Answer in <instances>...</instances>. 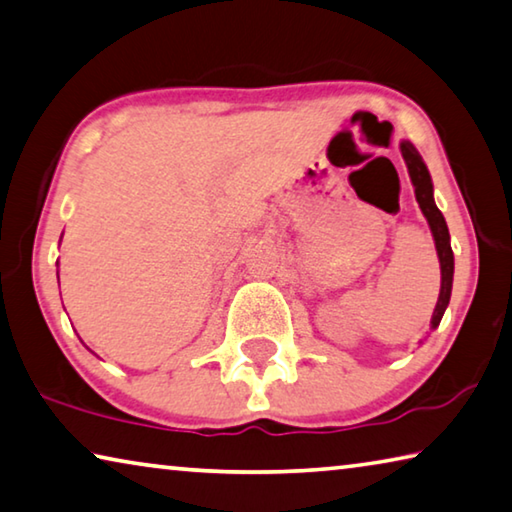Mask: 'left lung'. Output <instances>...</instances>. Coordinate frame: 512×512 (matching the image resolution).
Masks as SVG:
<instances>
[{"label": "left lung", "mask_w": 512, "mask_h": 512, "mask_svg": "<svg viewBox=\"0 0 512 512\" xmlns=\"http://www.w3.org/2000/svg\"><path fill=\"white\" fill-rule=\"evenodd\" d=\"M401 154L405 159V166H408L412 186H415V196L424 212L428 225H431L433 239H435V248H437V257H440V269H442V287H440V298H437L433 319H431V328L435 330L440 326L442 316L446 305H449L451 298V285H453V250H451V237H449V227H446V221L440 209H437L435 200H433V182H431V173L421 159V154L417 152L415 145L410 141L401 143Z\"/></svg>", "instance_id": "obj_1"}]
</instances>
